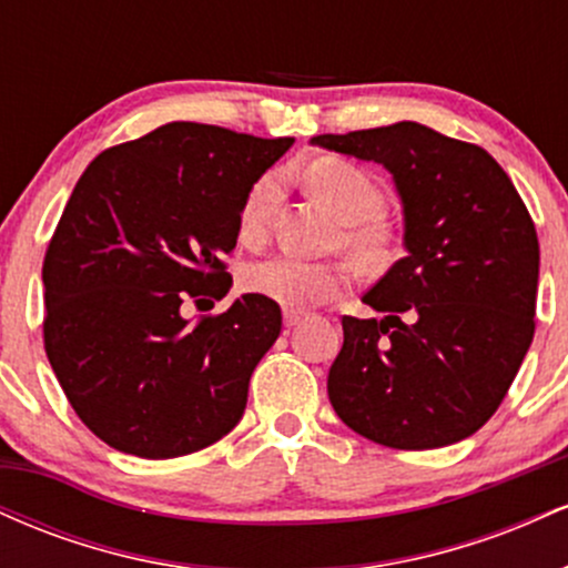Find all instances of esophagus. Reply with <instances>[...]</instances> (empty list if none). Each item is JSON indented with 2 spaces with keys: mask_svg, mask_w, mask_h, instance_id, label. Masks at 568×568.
I'll return each instance as SVG.
<instances>
[{
  "mask_svg": "<svg viewBox=\"0 0 568 568\" xmlns=\"http://www.w3.org/2000/svg\"><path fill=\"white\" fill-rule=\"evenodd\" d=\"M306 317L304 310H285L283 312V321H285V328H293V325H298Z\"/></svg>",
  "mask_w": 568,
  "mask_h": 568,
  "instance_id": "34e87169",
  "label": "esophagus"
}]
</instances>
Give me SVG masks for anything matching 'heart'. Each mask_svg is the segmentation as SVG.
<instances>
[{
	"instance_id": "heart-1",
	"label": "heart",
	"mask_w": 568,
	"mask_h": 568,
	"mask_svg": "<svg viewBox=\"0 0 568 568\" xmlns=\"http://www.w3.org/2000/svg\"><path fill=\"white\" fill-rule=\"evenodd\" d=\"M306 186L344 224V245L363 262H379L389 251V230L379 219L384 211V194L363 168L347 160L325 158L312 162L306 171ZM280 175L264 173L247 189L240 205V237L256 243L266 234L272 207L277 202ZM352 270L342 262H304V258L280 256L262 258L245 270V288L256 296L272 298L283 306H310L336 296L349 285Z\"/></svg>"
}]
</instances>
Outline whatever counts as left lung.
<instances>
[{
    "mask_svg": "<svg viewBox=\"0 0 568 568\" xmlns=\"http://www.w3.org/2000/svg\"><path fill=\"white\" fill-rule=\"evenodd\" d=\"M393 173L406 256L344 315L331 406L363 438L403 452L470 438L505 400L534 338L539 240L499 162L419 122L315 135Z\"/></svg>",
    "mask_w": 568,
    "mask_h": 568,
    "instance_id": "8db88e82",
    "label": "left lung"
}]
</instances>
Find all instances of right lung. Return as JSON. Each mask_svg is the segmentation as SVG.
Instances as JSON below:
<instances>
[{
    "label": "right lung",
    "instance_id": "add662e5",
    "mask_svg": "<svg viewBox=\"0 0 568 568\" xmlns=\"http://www.w3.org/2000/svg\"><path fill=\"white\" fill-rule=\"evenodd\" d=\"M293 139L168 122L90 162L42 264L44 352L71 408L122 454L173 459L243 419L253 368L283 315L232 288L247 189Z\"/></svg>",
    "mask_w": 568,
    "mask_h": 568
}]
</instances>
